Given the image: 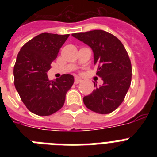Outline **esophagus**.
<instances>
[{
	"instance_id": "34e87169",
	"label": "esophagus",
	"mask_w": 157,
	"mask_h": 157,
	"mask_svg": "<svg viewBox=\"0 0 157 157\" xmlns=\"http://www.w3.org/2000/svg\"><path fill=\"white\" fill-rule=\"evenodd\" d=\"M82 82V79L81 78H75V84H78V83H79Z\"/></svg>"
}]
</instances>
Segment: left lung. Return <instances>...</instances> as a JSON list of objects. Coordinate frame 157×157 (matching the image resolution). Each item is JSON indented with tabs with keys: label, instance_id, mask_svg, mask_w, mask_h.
Instances as JSON below:
<instances>
[{
	"label": "left lung",
	"instance_id": "8db88e82",
	"mask_svg": "<svg viewBox=\"0 0 157 157\" xmlns=\"http://www.w3.org/2000/svg\"><path fill=\"white\" fill-rule=\"evenodd\" d=\"M72 36L92 48L98 75L103 80L100 86L83 98L90 110L99 114H109L121 105L130 88L132 75L131 63L121 41L102 30L81 32Z\"/></svg>",
	"mask_w": 157,
	"mask_h": 157
}]
</instances>
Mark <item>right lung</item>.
Instances as JSON below:
<instances>
[{"label":"right lung","instance_id":"1","mask_svg":"<svg viewBox=\"0 0 157 157\" xmlns=\"http://www.w3.org/2000/svg\"><path fill=\"white\" fill-rule=\"evenodd\" d=\"M68 37L42 33L27 41L18 53L13 71L15 87L27 109L37 116H50L61 109L74 83L71 75L52 81L47 75Z\"/></svg>","mask_w":157,"mask_h":157}]
</instances>
